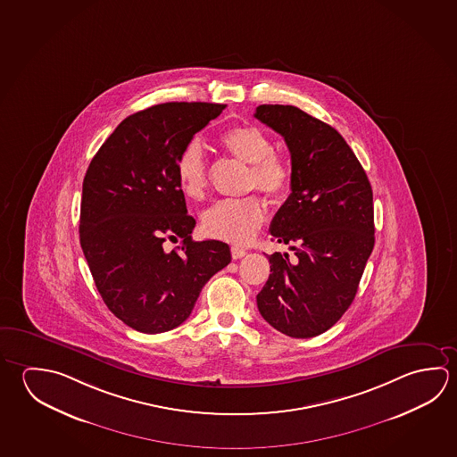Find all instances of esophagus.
<instances>
[{
	"instance_id": "34e87169",
	"label": "esophagus",
	"mask_w": 457,
	"mask_h": 457,
	"mask_svg": "<svg viewBox=\"0 0 457 457\" xmlns=\"http://www.w3.org/2000/svg\"><path fill=\"white\" fill-rule=\"evenodd\" d=\"M231 255L234 260H239L242 256L247 255V250H245V248L237 247V245H232Z\"/></svg>"
}]
</instances>
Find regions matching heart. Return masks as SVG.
<instances>
[{
  "label": "heart",
  "mask_w": 457,
  "mask_h": 457,
  "mask_svg": "<svg viewBox=\"0 0 457 457\" xmlns=\"http://www.w3.org/2000/svg\"><path fill=\"white\" fill-rule=\"evenodd\" d=\"M220 143L236 159L250 163L248 186L256 187L271 199H280L292 185V167L287 157L272 151L271 137L263 129L239 125L225 131ZM178 185L186 197L201 201L207 193V167L199 145H186L178 155ZM264 205L256 195L225 199L212 205L202 215V228L210 237L232 244H245L263 225Z\"/></svg>",
  "instance_id": "heart-1"
}]
</instances>
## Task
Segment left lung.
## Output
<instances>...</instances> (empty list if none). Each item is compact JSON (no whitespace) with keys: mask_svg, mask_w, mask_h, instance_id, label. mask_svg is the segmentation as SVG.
<instances>
[{"mask_svg":"<svg viewBox=\"0 0 457 457\" xmlns=\"http://www.w3.org/2000/svg\"><path fill=\"white\" fill-rule=\"evenodd\" d=\"M258 120L284 137L292 157L287 201L271 221V274L256 295L268 324L294 338L326 332L358 292L374 248L372 187L342 135L294 105L263 104Z\"/></svg>","mask_w":457,"mask_h":457,"instance_id":"obj_1","label":"left lung"}]
</instances>
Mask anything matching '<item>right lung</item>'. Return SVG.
Returning a JSON list of instances; mask_svg holds the SVG:
<instances>
[{"mask_svg":"<svg viewBox=\"0 0 457 457\" xmlns=\"http://www.w3.org/2000/svg\"><path fill=\"white\" fill-rule=\"evenodd\" d=\"M226 104L165 103L133 113L105 139L83 179L80 244L107 308L161 334L183 324L202 287L231 262L221 240H193L178 155ZM182 239L167 251L165 239Z\"/></svg>","mask_w":457,"mask_h":457,"instance_id":"right-lung-1","label":"right lung"}]
</instances>
